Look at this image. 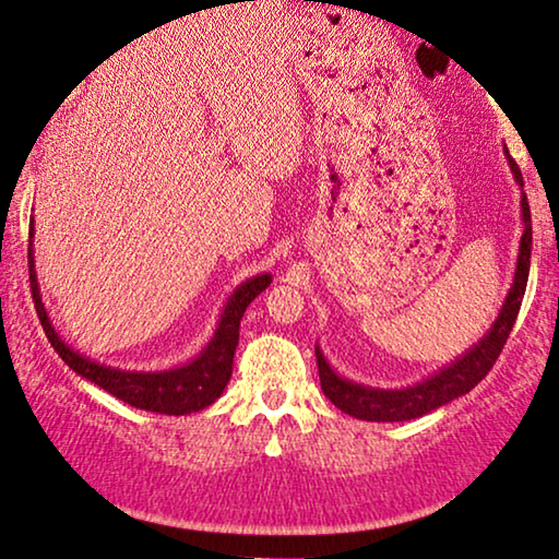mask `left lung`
Wrapping results in <instances>:
<instances>
[{"mask_svg": "<svg viewBox=\"0 0 559 559\" xmlns=\"http://www.w3.org/2000/svg\"><path fill=\"white\" fill-rule=\"evenodd\" d=\"M509 169H512L514 182L522 190V240H519V255L514 281L509 286V294L501 304L499 317L493 319L489 332L478 340L474 347L455 357L451 365L440 367L438 372L423 377L420 382L407 384V388H369L355 380H347L336 369L329 365L324 352L317 344V365H319V380L324 395L340 407L342 413L352 415V418L369 420V423H403L415 420L428 415L430 411H438L440 405H448L451 400L466 395L484 380L486 372L493 367V361L501 355L504 344L512 332L519 306H522L526 278H530V258H532V215L530 202L524 194V179L519 171L512 154L507 152Z\"/></svg>", "mask_w": 559, "mask_h": 559, "instance_id": "8db88e82", "label": "left lung"}]
</instances>
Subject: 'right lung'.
Returning <instances> with one entry per match:
<instances>
[{"instance_id": "add662e5", "label": "right lung", "mask_w": 559, "mask_h": 559, "mask_svg": "<svg viewBox=\"0 0 559 559\" xmlns=\"http://www.w3.org/2000/svg\"><path fill=\"white\" fill-rule=\"evenodd\" d=\"M35 219L29 225V248H27V263H29V286H33V298L37 317L43 321L47 342L58 352L62 361L73 369L75 374L85 377L98 388L111 392L114 397L123 400L139 411L162 413V415H190L204 411V407L215 403L223 395L233 377V357L238 349L240 336V319L250 301L258 294H263L271 286V273H258L253 278H246L240 286L227 296L219 311L217 326L212 332L210 342L185 365H175L167 369H121L111 365H100V361L81 355V352L70 347V344L58 334V329L50 321L40 294V283H37L35 271Z\"/></svg>"}]
</instances>
